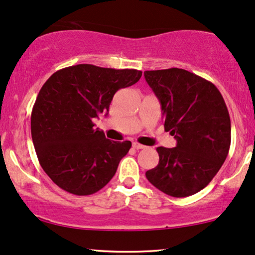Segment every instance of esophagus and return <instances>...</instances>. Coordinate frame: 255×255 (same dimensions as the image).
Segmentation results:
<instances>
[{"label":"esophagus","instance_id":"34e87169","mask_svg":"<svg viewBox=\"0 0 255 255\" xmlns=\"http://www.w3.org/2000/svg\"><path fill=\"white\" fill-rule=\"evenodd\" d=\"M133 148H134V149L138 150V149H143L144 146H143V144H140V143H137V142H134V143H133Z\"/></svg>","mask_w":255,"mask_h":255}]
</instances>
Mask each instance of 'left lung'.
Returning <instances> with one entry per match:
<instances>
[{
  "label": "left lung",
  "instance_id": "8db88e82",
  "mask_svg": "<svg viewBox=\"0 0 255 255\" xmlns=\"http://www.w3.org/2000/svg\"><path fill=\"white\" fill-rule=\"evenodd\" d=\"M144 79L161 104L165 130L176 147H157L159 165L146 178L161 192L185 198L217 175L231 146V119L213 83L188 70H146Z\"/></svg>",
  "mask_w": 255,
  "mask_h": 255
}]
</instances>
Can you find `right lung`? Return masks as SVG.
I'll use <instances>...</instances> for the list:
<instances>
[{
	"mask_svg": "<svg viewBox=\"0 0 255 255\" xmlns=\"http://www.w3.org/2000/svg\"><path fill=\"white\" fill-rule=\"evenodd\" d=\"M141 75L136 69L76 64L42 86L31 112V137L41 167L63 191L94 194L115 175L131 142L108 140L93 120L107 115L115 93Z\"/></svg>",
	"mask_w": 255,
	"mask_h": 255,
	"instance_id": "1",
	"label": "right lung"
}]
</instances>
